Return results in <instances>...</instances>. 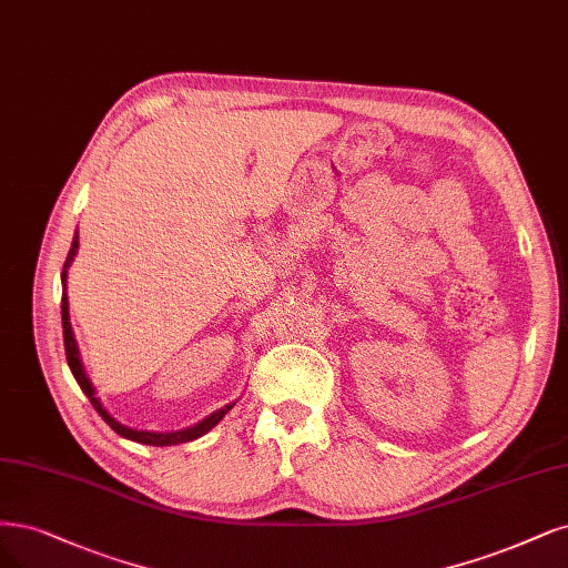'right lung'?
<instances>
[{
  "label": "right lung",
  "mask_w": 568,
  "mask_h": 568,
  "mask_svg": "<svg viewBox=\"0 0 568 568\" xmlns=\"http://www.w3.org/2000/svg\"><path fill=\"white\" fill-rule=\"evenodd\" d=\"M77 248H80V234L74 232V240H72V246H70V253L65 258V265H63V272H61V284H63V298H61V317H63V343H65V357H68V366L72 371V376L77 381V385L82 387V393L89 397V402L93 404V408L98 410V416H101L116 435H122L131 442H139V444H150V446H173V444H185V442H192V439H200L202 435H206L211 427H216L223 416L227 414V410L234 406L232 404H225L223 408H216L213 414H209L206 418H202L200 423H194L190 427H183V429H175V433H150V429H133V427H126L122 425L120 420H114L105 406L101 404V397H95V387L91 383V378L87 376L84 371V364H82V355H80V347H77V341H74V331H72V324H70V303H68V267L70 263L74 261L77 256Z\"/></svg>",
  "instance_id": "obj_1"
}]
</instances>
